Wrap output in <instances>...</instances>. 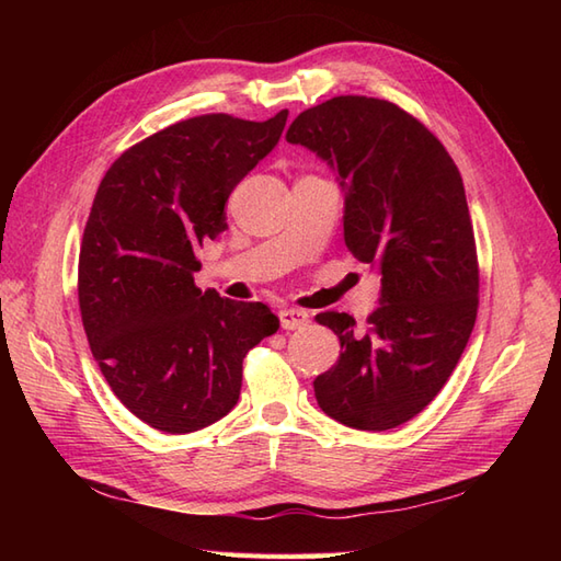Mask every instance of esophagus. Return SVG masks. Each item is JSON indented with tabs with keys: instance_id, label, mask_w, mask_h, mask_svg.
Masks as SVG:
<instances>
[{
	"instance_id": "esophagus-1",
	"label": "esophagus",
	"mask_w": 561,
	"mask_h": 561,
	"mask_svg": "<svg viewBox=\"0 0 561 561\" xmlns=\"http://www.w3.org/2000/svg\"><path fill=\"white\" fill-rule=\"evenodd\" d=\"M308 313L301 308H282L279 311V323L284 330H301L308 325Z\"/></svg>"
}]
</instances>
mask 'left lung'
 Wrapping results in <instances>:
<instances>
[{
  "instance_id": "1",
  "label": "left lung",
  "mask_w": 561,
  "mask_h": 561,
  "mask_svg": "<svg viewBox=\"0 0 561 561\" xmlns=\"http://www.w3.org/2000/svg\"><path fill=\"white\" fill-rule=\"evenodd\" d=\"M337 173L344 243L380 272L366 328L318 313L340 337L337 364L313 380L332 420L386 432L420 414L456 368L478 318V250L458 165L396 103L337 96L304 111L287 133Z\"/></svg>"
}]
</instances>
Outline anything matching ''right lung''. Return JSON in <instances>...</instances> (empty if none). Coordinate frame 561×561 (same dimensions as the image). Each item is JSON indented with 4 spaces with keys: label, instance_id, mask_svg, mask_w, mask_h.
<instances>
[{
    "label": "right lung",
    "instance_id": "1",
    "mask_svg": "<svg viewBox=\"0 0 561 561\" xmlns=\"http://www.w3.org/2000/svg\"><path fill=\"white\" fill-rule=\"evenodd\" d=\"M265 123L211 113L129 147L103 175L79 250V308L93 359L141 422L190 434L229 414L243 359L274 335L265 304L195 287L197 248L226 231L233 187L277 147Z\"/></svg>",
    "mask_w": 561,
    "mask_h": 561
}]
</instances>
